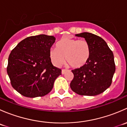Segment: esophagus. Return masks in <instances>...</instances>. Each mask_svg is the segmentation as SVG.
<instances>
[{
	"mask_svg": "<svg viewBox=\"0 0 127 127\" xmlns=\"http://www.w3.org/2000/svg\"><path fill=\"white\" fill-rule=\"evenodd\" d=\"M66 71H67V70L66 69H62V71H61V73H62V74H64Z\"/></svg>",
	"mask_w": 127,
	"mask_h": 127,
	"instance_id": "34e87169",
	"label": "esophagus"
}]
</instances>
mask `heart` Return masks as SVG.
Here are the masks:
<instances>
[{
    "mask_svg": "<svg viewBox=\"0 0 127 127\" xmlns=\"http://www.w3.org/2000/svg\"><path fill=\"white\" fill-rule=\"evenodd\" d=\"M91 55V46L85 40L63 37L51 48L49 56L52 63L59 66L64 59L74 68H80L87 63Z\"/></svg>",
    "mask_w": 127,
    "mask_h": 127,
    "instance_id": "b5f03b06",
    "label": "heart"
}]
</instances>
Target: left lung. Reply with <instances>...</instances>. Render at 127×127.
<instances>
[{
	"label": "left lung",
	"instance_id": "1",
	"mask_svg": "<svg viewBox=\"0 0 127 127\" xmlns=\"http://www.w3.org/2000/svg\"><path fill=\"white\" fill-rule=\"evenodd\" d=\"M76 36L85 38L91 46V55L83 67L72 70L74 79L70 84L73 92L80 95L95 96L111 86L116 71L112 51L100 37L90 32Z\"/></svg>",
	"mask_w": 127,
	"mask_h": 127
}]
</instances>
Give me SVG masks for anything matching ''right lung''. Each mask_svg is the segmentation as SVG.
I'll return each instance as SVG.
<instances>
[{
	"label": "right lung",
	"instance_id": "1",
	"mask_svg": "<svg viewBox=\"0 0 127 127\" xmlns=\"http://www.w3.org/2000/svg\"><path fill=\"white\" fill-rule=\"evenodd\" d=\"M55 37L45 34L31 36L11 50L7 71L13 88L28 98L43 96L52 91L61 70L51 62L49 52Z\"/></svg>",
	"mask_w": 127,
	"mask_h": 127
}]
</instances>
